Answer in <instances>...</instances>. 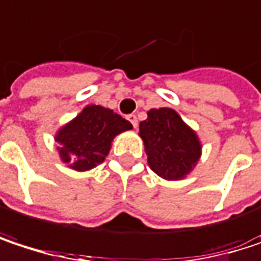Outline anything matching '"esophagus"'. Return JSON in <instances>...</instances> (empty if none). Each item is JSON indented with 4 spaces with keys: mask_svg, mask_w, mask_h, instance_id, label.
I'll return each instance as SVG.
<instances>
[{
    "mask_svg": "<svg viewBox=\"0 0 261 261\" xmlns=\"http://www.w3.org/2000/svg\"><path fill=\"white\" fill-rule=\"evenodd\" d=\"M127 119H128L131 124H133V127H134V128H137V116H136V115H128V116H127Z\"/></svg>",
    "mask_w": 261,
    "mask_h": 261,
    "instance_id": "obj_1",
    "label": "esophagus"
}]
</instances>
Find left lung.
<instances>
[{
	"label": "left lung",
	"instance_id": "8db88e82",
	"mask_svg": "<svg viewBox=\"0 0 261 261\" xmlns=\"http://www.w3.org/2000/svg\"><path fill=\"white\" fill-rule=\"evenodd\" d=\"M140 122L139 136L143 140L149 168L163 180H184L198 165L202 143L196 131L169 107L151 109Z\"/></svg>",
	"mask_w": 261,
	"mask_h": 261
}]
</instances>
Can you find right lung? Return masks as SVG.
Segmentation results:
<instances>
[{"instance_id": "add662e5", "label": "right lung", "mask_w": 261, "mask_h": 261, "mask_svg": "<svg viewBox=\"0 0 261 261\" xmlns=\"http://www.w3.org/2000/svg\"><path fill=\"white\" fill-rule=\"evenodd\" d=\"M128 130L133 125L112 109L89 104L57 130L54 140L60 160L77 172H86L102 163L113 139Z\"/></svg>"}]
</instances>
